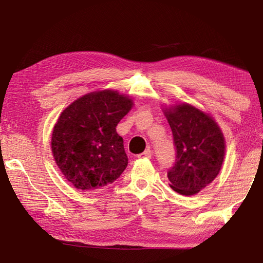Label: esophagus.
I'll list each match as a JSON object with an SVG mask.
<instances>
[{"mask_svg":"<svg viewBox=\"0 0 263 263\" xmlns=\"http://www.w3.org/2000/svg\"><path fill=\"white\" fill-rule=\"evenodd\" d=\"M138 157H139V158H151V157H152V151L148 148V149H146V151L143 152V153L139 154Z\"/></svg>","mask_w":263,"mask_h":263,"instance_id":"obj_1","label":"esophagus"}]
</instances>
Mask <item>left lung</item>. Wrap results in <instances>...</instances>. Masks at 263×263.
Returning a JSON list of instances; mask_svg holds the SVG:
<instances>
[{"instance_id": "8db88e82", "label": "left lung", "mask_w": 263, "mask_h": 263, "mask_svg": "<svg viewBox=\"0 0 263 263\" xmlns=\"http://www.w3.org/2000/svg\"><path fill=\"white\" fill-rule=\"evenodd\" d=\"M177 158L167 172L170 187L184 196L199 193L218 177L226 154L223 133L208 112L187 102L163 108Z\"/></svg>"}]
</instances>
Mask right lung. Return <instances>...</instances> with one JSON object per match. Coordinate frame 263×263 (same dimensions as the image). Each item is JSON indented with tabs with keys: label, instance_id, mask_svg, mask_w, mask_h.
<instances>
[{
	"label": "right lung",
	"instance_id": "right-lung-1",
	"mask_svg": "<svg viewBox=\"0 0 263 263\" xmlns=\"http://www.w3.org/2000/svg\"><path fill=\"white\" fill-rule=\"evenodd\" d=\"M132 107L128 96L101 90L80 97L61 112L51 149L63 176L75 188L101 189L126 168L127 156L116 126Z\"/></svg>",
	"mask_w": 263,
	"mask_h": 263
}]
</instances>
